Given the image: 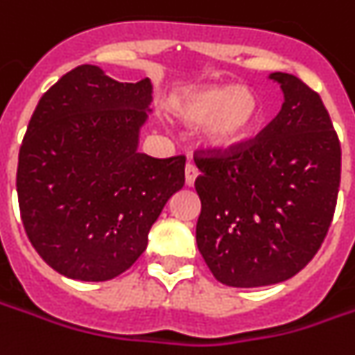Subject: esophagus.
<instances>
[{
	"instance_id": "1",
	"label": "esophagus",
	"mask_w": 355,
	"mask_h": 355,
	"mask_svg": "<svg viewBox=\"0 0 355 355\" xmlns=\"http://www.w3.org/2000/svg\"><path fill=\"white\" fill-rule=\"evenodd\" d=\"M198 177V168L194 163H187V168H184V180H187L188 187H192L194 184V180Z\"/></svg>"
}]
</instances>
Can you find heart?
I'll return each mask as SVG.
<instances>
[{
    "instance_id": "heart-1",
    "label": "heart",
    "mask_w": 355,
    "mask_h": 355,
    "mask_svg": "<svg viewBox=\"0 0 355 355\" xmlns=\"http://www.w3.org/2000/svg\"><path fill=\"white\" fill-rule=\"evenodd\" d=\"M173 108L188 124H206L204 139L218 151L243 146L264 118V105L254 89L229 83L190 89Z\"/></svg>"
}]
</instances>
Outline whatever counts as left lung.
Wrapping results in <instances>:
<instances>
[{"label": "left lung", "instance_id": "8db88e82", "mask_svg": "<svg viewBox=\"0 0 355 355\" xmlns=\"http://www.w3.org/2000/svg\"><path fill=\"white\" fill-rule=\"evenodd\" d=\"M278 116L229 151H196L200 254L218 282L260 288L303 270L327 237L340 187V141L319 93L289 73Z\"/></svg>", "mask_w": 355, "mask_h": 355}]
</instances>
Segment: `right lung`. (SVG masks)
<instances>
[{"label":"right lung","mask_w":355,"mask_h":355,"mask_svg":"<svg viewBox=\"0 0 355 355\" xmlns=\"http://www.w3.org/2000/svg\"><path fill=\"white\" fill-rule=\"evenodd\" d=\"M153 87L77 66L46 91L19 149L17 196L26 237L48 266L81 282L126 272L168 198L184 155L137 151Z\"/></svg>","instance_id":"obj_1"}]
</instances>
